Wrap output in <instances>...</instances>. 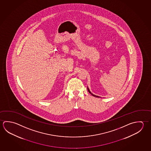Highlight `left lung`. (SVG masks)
Here are the masks:
<instances>
[{"mask_svg": "<svg viewBox=\"0 0 151 151\" xmlns=\"http://www.w3.org/2000/svg\"><path fill=\"white\" fill-rule=\"evenodd\" d=\"M87 90H88V92L90 93V94H91V95H93V96H95V97H96V98H100V96H97V95H94V94H93L92 93L90 92V90L88 89V87H87Z\"/></svg>", "mask_w": 151, "mask_h": 151, "instance_id": "left-lung-1", "label": "left lung"}]
</instances>
